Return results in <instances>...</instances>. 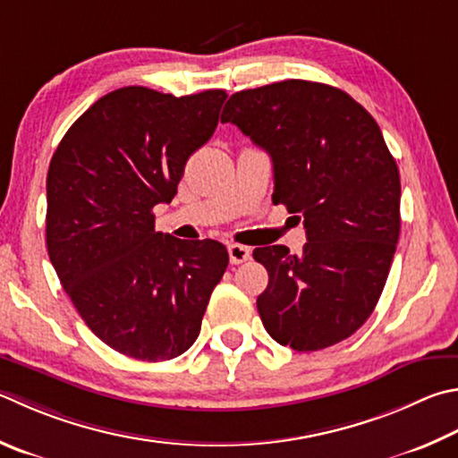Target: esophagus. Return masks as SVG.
Listing matches in <instances>:
<instances>
[{
  "mask_svg": "<svg viewBox=\"0 0 458 458\" xmlns=\"http://www.w3.org/2000/svg\"><path fill=\"white\" fill-rule=\"evenodd\" d=\"M228 254H230V262L232 264H242L246 260H250V248L242 246V244H230L228 246Z\"/></svg>",
  "mask_w": 458,
  "mask_h": 458,
  "instance_id": "esophagus-1",
  "label": "esophagus"
}]
</instances>
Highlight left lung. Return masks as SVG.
<instances>
[{
	"label": "left lung",
	"instance_id": "8db88e82",
	"mask_svg": "<svg viewBox=\"0 0 458 458\" xmlns=\"http://www.w3.org/2000/svg\"><path fill=\"white\" fill-rule=\"evenodd\" d=\"M222 122L266 149L274 204L304 220L301 254L262 246L256 306L268 335L298 352L354 335L377 306L401 234V178L378 123L346 91L284 80L236 91ZM298 216V220H301Z\"/></svg>",
	"mask_w": 458,
	"mask_h": 458
}]
</instances>
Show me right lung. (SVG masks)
<instances>
[{
	"mask_svg": "<svg viewBox=\"0 0 458 458\" xmlns=\"http://www.w3.org/2000/svg\"><path fill=\"white\" fill-rule=\"evenodd\" d=\"M226 98L114 89L72 123L49 162V260L88 328L130 359L186 352L226 272V246L156 232L152 212L176 196Z\"/></svg>",
	"mask_w": 458,
	"mask_h": 458,
	"instance_id": "right-lung-1",
	"label": "right lung"
}]
</instances>
